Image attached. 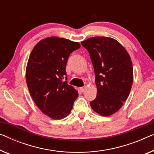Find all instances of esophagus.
Masks as SVG:
<instances>
[{
	"label": "esophagus",
	"instance_id": "obj_1",
	"mask_svg": "<svg viewBox=\"0 0 154 154\" xmlns=\"http://www.w3.org/2000/svg\"><path fill=\"white\" fill-rule=\"evenodd\" d=\"M86 89V86H83V87H81V88H80V91L83 93V92H84Z\"/></svg>",
	"mask_w": 154,
	"mask_h": 154
}]
</instances>
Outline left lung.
<instances>
[{"instance_id":"obj_1","label":"left lung","mask_w":154,"mask_h":154,"mask_svg":"<svg viewBox=\"0 0 154 154\" xmlns=\"http://www.w3.org/2000/svg\"><path fill=\"white\" fill-rule=\"evenodd\" d=\"M87 49L93 65L97 96L91 106L102 116H111L127 100L134 81L129 54L118 41L95 36L81 42Z\"/></svg>"}]
</instances>
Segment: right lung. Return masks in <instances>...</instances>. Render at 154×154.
Masks as SVG:
<instances>
[{
  "mask_svg": "<svg viewBox=\"0 0 154 154\" xmlns=\"http://www.w3.org/2000/svg\"><path fill=\"white\" fill-rule=\"evenodd\" d=\"M80 47L78 42L50 36L38 41L29 54L26 70L27 88L38 109L53 120L68 116L78 97L76 89L62 79L69 55Z\"/></svg>",
  "mask_w": 154,
  "mask_h": 154,
  "instance_id": "add662e5",
  "label": "right lung"
}]
</instances>
